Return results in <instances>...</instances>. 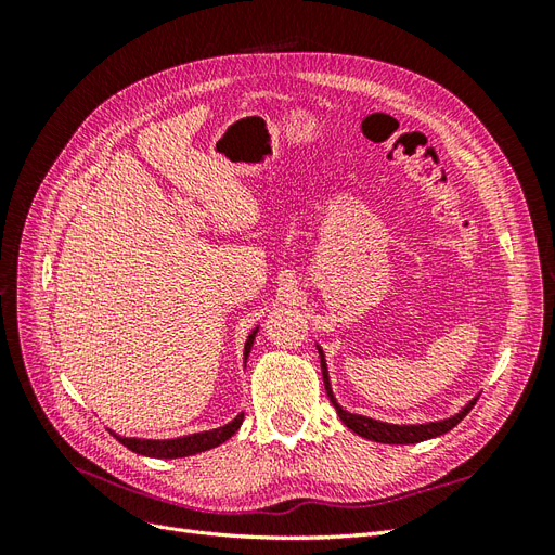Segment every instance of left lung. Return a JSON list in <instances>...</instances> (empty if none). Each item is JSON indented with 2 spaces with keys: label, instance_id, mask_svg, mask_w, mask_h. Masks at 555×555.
I'll return each instance as SVG.
<instances>
[{
  "label": "left lung",
  "instance_id": "8db88e82",
  "mask_svg": "<svg viewBox=\"0 0 555 555\" xmlns=\"http://www.w3.org/2000/svg\"><path fill=\"white\" fill-rule=\"evenodd\" d=\"M317 351H319V359H322L324 386H326V393H328V400L333 402L335 412H338V416L343 418V424L347 428H351V430H354L357 435H361V438H365V440L382 442V444H416V442H424V440H430V438H438V435H444L447 430H451L453 426L461 424L463 416L469 410H473L475 402H477V398H473L459 414L444 418V422H430V424H416V426L386 424V422H377V418H371V416L351 414V412L343 410L338 402H335L333 391H331V382H328V367H326V361H324V351L319 349V347H317Z\"/></svg>",
  "mask_w": 555,
  "mask_h": 555
}]
</instances>
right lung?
<instances>
[{
  "mask_svg": "<svg viewBox=\"0 0 555 555\" xmlns=\"http://www.w3.org/2000/svg\"><path fill=\"white\" fill-rule=\"evenodd\" d=\"M259 328L251 331L247 335V343H245V361L249 357V349L251 343H255V335ZM243 424V412L229 422L227 426L220 428H212V430H204V433H194V435H184V438H176V440H141V438H120V435H115L117 440H120L127 449L141 453V456H150V459H184V456H194V453L201 451H208L220 447L222 442H227L233 433H236Z\"/></svg>",
  "mask_w": 555,
  "mask_h": 555,
  "instance_id": "obj_1",
  "label": "right lung"
}]
</instances>
